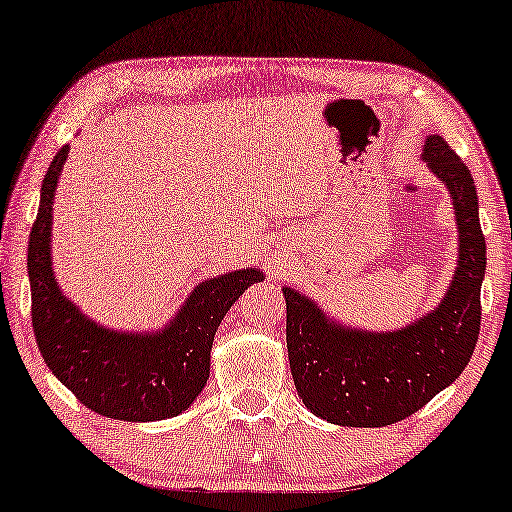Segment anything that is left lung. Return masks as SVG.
Returning a JSON list of instances; mask_svg holds the SVG:
<instances>
[{
    "label": "left lung",
    "instance_id": "left-lung-1",
    "mask_svg": "<svg viewBox=\"0 0 512 512\" xmlns=\"http://www.w3.org/2000/svg\"><path fill=\"white\" fill-rule=\"evenodd\" d=\"M424 161L446 184L458 223V266L442 303L392 332L346 328L285 287L287 351L298 396L337 426L396 424L449 387L472 358L481 330L485 237L469 168L442 136L431 134Z\"/></svg>",
    "mask_w": 512,
    "mask_h": 512
}]
</instances>
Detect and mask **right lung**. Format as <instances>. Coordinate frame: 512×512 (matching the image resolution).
<instances>
[{"label":"right lung","instance_id":"add662e5","mask_svg":"<svg viewBox=\"0 0 512 512\" xmlns=\"http://www.w3.org/2000/svg\"><path fill=\"white\" fill-rule=\"evenodd\" d=\"M70 145L56 152L40 186L38 216L29 234L27 269L31 323L40 355L88 410L120 421L177 417L205 389L218 326L257 269L205 280L191 291L168 326L157 332H118L97 326L63 296L52 269V202Z\"/></svg>","mask_w":512,"mask_h":512}]
</instances>
